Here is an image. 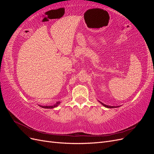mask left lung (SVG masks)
Segmentation results:
<instances>
[{
	"label": "left lung",
	"instance_id": "1",
	"mask_svg": "<svg viewBox=\"0 0 154 154\" xmlns=\"http://www.w3.org/2000/svg\"><path fill=\"white\" fill-rule=\"evenodd\" d=\"M99 102L100 103H101L102 105H103L105 107H106V108H110V109H111V108H116V107H119V106H109V105H105V104H104V103H101V102H100V101H99Z\"/></svg>",
	"mask_w": 154,
	"mask_h": 154
}]
</instances>
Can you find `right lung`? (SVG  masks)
<instances>
[{
    "instance_id": "add662e5",
    "label": "right lung",
    "mask_w": 154,
    "mask_h": 154,
    "mask_svg": "<svg viewBox=\"0 0 154 154\" xmlns=\"http://www.w3.org/2000/svg\"><path fill=\"white\" fill-rule=\"evenodd\" d=\"M60 103V102L58 101L54 105H51V106H40L42 107V108H44V109H53V108H54V107L58 106V105Z\"/></svg>"
}]
</instances>
